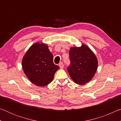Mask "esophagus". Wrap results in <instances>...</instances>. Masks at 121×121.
Segmentation results:
<instances>
[{"instance_id": "obj_1", "label": "esophagus", "mask_w": 121, "mask_h": 121, "mask_svg": "<svg viewBox=\"0 0 121 121\" xmlns=\"http://www.w3.org/2000/svg\"><path fill=\"white\" fill-rule=\"evenodd\" d=\"M59 65L61 69H62L63 68V67H64V65H63V63L62 62H60V63H59Z\"/></svg>"}]
</instances>
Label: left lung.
<instances>
[{
  "mask_svg": "<svg viewBox=\"0 0 121 121\" xmlns=\"http://www.w3.org/2000/svg\"><path fill=\"white\" fill-rule=\"evenodd\" d=\"M71 62L68 71L71 78L77 84L84 85L91 80L97 70V56L85 44L72 47L69 51Z\"/></svg>",
  "mask_w": 121,
  "mask_h": 121,
  "instance_id": "left-lung-1",
  "label": "left lung"
}]
</instances>
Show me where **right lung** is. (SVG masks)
<instances>
[{
    "label": "right lung",
    "instance_id": "1",
    "mask_svg": "<svg viewBox=\"0 0 121 121\" xmlns=\"http://www.w3.org/2000/svg\"><path fill=\"white\" fill-rule=\"evenodd\" d=\"M22 69L28 79L38 86L52 81L59 67L53 63V56L46 44L36 43L30 46L22 61Z\"/></svg>",
    "mask_w": 121,
    "mask_h": 121
}]
</instances>
